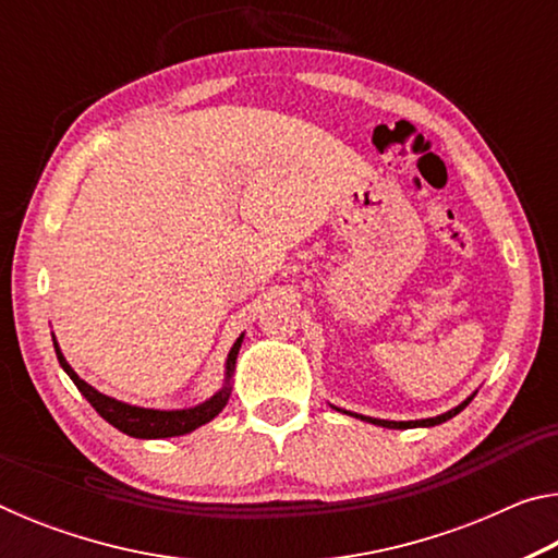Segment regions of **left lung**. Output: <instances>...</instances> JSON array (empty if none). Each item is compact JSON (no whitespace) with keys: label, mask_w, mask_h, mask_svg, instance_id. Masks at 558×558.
<instances>
[{"label":"left lung","mask_w":558,"mask_h":558,"mask_svg":"<svg viewBox=\"0 0 558 558\" xmlns=\"http://www.w3.org/2000/svg\"><path fill=\"white\" fill-rule=\"evenodd\" d=\"M475 393H477V391H475ZM475 393L468 396V399L462 401V403H458L456 409H450V411H446V413L436 415V418H421V421H384V418H372V415H362V413H352V411H342V413H349V415H354V418H362V421L374 423V426H381V428H401V430H403V428H430V426H438V423L450 421L452 415H458L472 399H475ZM332 409H337V405H332ZM337 411H339V409H337Z\"/></svg>","instance_id":"obj_1"}]
</instances>
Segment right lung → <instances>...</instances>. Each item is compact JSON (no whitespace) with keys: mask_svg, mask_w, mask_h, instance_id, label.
<instances>
[{"mask_svg":"<svg viewBox=\"0 0 558 558\" xmlns=\"http://www.w3.org/2000/svg\"><path fill=\"white\" fill-rule=\"evenodd\" d=\"M241 342H243V335L235 339L229 356H226V379H223L221 389L216 391L211 399H206L204 403H196V405H192V409H177V411L143 409V405H132V403L112 399V396L100 393L98 389H93L90 384L83 381L81 376L71 369V364L65 362V356L61 352L59 342H56V337H53V349H56V356H59L61 369L71 376V381L78 386V391L86 396V401L110 423V426H116L118 430L125 433V436L153 440V438L184 436V433H192L199 426H204V423L214 421L216 415L223 411V405L229 403V396H231V379L235 372V356H239Z\"/></svg>","mask_w":558,"mask_h":558,"instance_id":"1","label":"right lung"}]
</instances>
